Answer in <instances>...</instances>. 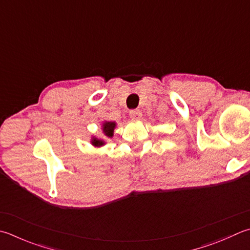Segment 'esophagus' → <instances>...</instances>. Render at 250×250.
Returning a JSON list of instances; mask_svg holds the SVG:
<instances>
[{
  "instance_id": "34e87169",
  "label": "esophagus",
  "mask_w": 250,
  "mask_h": 250,
  "mask_svg": "<svg viewBox=\"0 0 250 250\" xmlns=\"http://www.w3.org/2000/svg\"><path fill=\"white\" fill-rule=\"evenodd\" d=\"M129 115L131 117V120L138 121L141 119V116H143V112H141L140 110H131L129 112Z\"/></svg>"
}]
</instances>
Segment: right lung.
<instances>
[{
	"label": "right lung",
	"mask_w": 250,
	"mask_h": 250,
	"mask_svg": "<svg viewBox=\"0 0 250 250\" xmlns=\"http://www.w3.org/2000/svg\"><path fill=\"white\" fill-rule=\"evenodd\" d=\"M116 128L115 122H109V121H103L101 124V130L104 138H113L114 136V129ZM104 138H98L96 136H91L90 144L92 147L95 148H101L106 144V140Z\"/></svg>",
	"instance_id": "right-lung-1"
}]
</instances>
